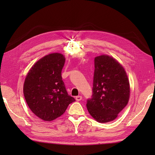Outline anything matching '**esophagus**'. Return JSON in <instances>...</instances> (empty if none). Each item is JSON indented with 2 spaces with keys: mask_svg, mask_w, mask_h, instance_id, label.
Wrapping results in <instances>:
<instances>
[{
  "mask_svg": "<svg viewBox=\"0 0 155 155\" xmlns=\"http://www.w3.org/2000/svg\"><path fill=\"white\" fill-rule=\"evenodd\" d=\"M75 98L77 101H80L82 99V96H77Z\"/></svg>",
  "mask_w": 155,
  "mask_h": 155,
  "instance_id": "34e87169",
  "label": "esophagus"
}]
</instances>
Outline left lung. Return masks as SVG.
<instances>
[{"mask_svg":"<svg viewBox=\"0 0 155 155\" xmlns=\"http://www.w3.org/2000/svg\"><path fill=\"white\" fill-rule=\"evenodd\" d=\"M129 97V81L123 66L108 55L95 57L93 94L87 103L91 116L99 123L114 120Z\"/></svg>","mask_w":155,"mask_h":155,"instance_id":"left-lung-1","label":"left lung"}]
</instances>
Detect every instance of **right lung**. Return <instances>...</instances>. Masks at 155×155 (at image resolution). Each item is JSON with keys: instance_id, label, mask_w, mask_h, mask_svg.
I'll return each instance as SVG.
<instances>
[{"instance_id": "right-lung-1", "label": "right lung", "mask_w": 155, "mask_h": 155, "mask_svg": "<svg viewBox=\"0 0 155 155\" xmlns=\"http://www.w3.org/2000/svg\"><path fill=\"white\" fill-rule=\"evenodd\" d=\"M65 58L61 53L45 56L32 66L25 78L23 93L36 116L45 121L61 117L75 99L68 95L61 72Z\"/></svg>"}]
</instances>
